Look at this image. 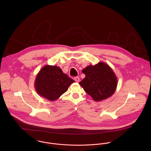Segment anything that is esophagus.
<instances>
[{
    "label": "esophagus",
    "instance_id": "obj_1",
    "mask_svg": "<svg viewBox=\"0 0 151 151\" xmlns=\"http://www.w3.org/2000/svg\"><path fill=\"white\" fill-rule=\"evenodd\" d=\"M74 80L77 82V83H78V82H80V78L79 77H75L74 78Z\"/></svg>",
    "mask_w": 151,
    "mask_h": 151
}]
</instances>
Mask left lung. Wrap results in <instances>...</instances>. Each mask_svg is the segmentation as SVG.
Returning <instances> with one entry per match:
<instances>
[{
    "mask_svg": "<svg viewBox=\"0 0 151 151\" xmlns=\"http://www.w3.org/2000/svg\"><path fill=\"white\" fill-rule=\"evenodd\" d=\"M86 77L79 83L95 101L110 97L117 86V78L111 68L104 62L89 65L82 70Z\"/></svg>",
    "mask_w": 151,
    "mask_h": 151,
    "instance_id": "1",
    "label": "left lung"
}]
</instances>
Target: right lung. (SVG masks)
Returning a JSON list of instances; mask_svg holds the SVG:
<instances>
[{
	"label": "right lung",
	"instance_id": "add662e5",
	"mask_svg": "<svg viewBox=\"0 0 151 151\" xmlns=\"http://www.w3.org/2000/svg\"><path fill=\"white\" fill-rule=\"evenodd\" d=\"M74 82L59 67L46 65L37 74L34 86L41 96L54 101L65 92Z\"/></svg>",
	"mask_w": 151,
	"mask_h": 151
}]
</instances>
